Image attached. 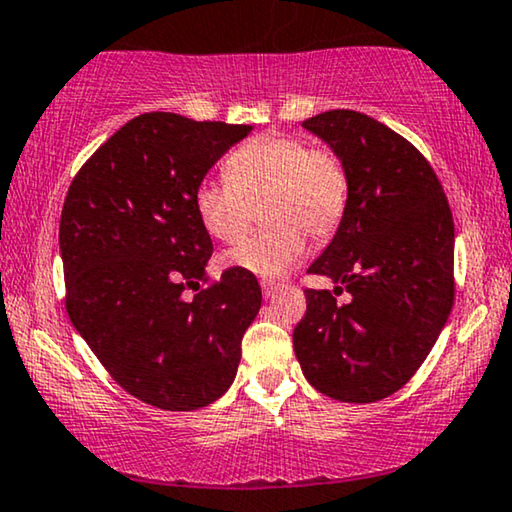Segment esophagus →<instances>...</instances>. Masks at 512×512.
<instances>
[{
    "label": "esophagus",
    "instance_id": "esophagus-1",
    "mask_svg": "<svg viewBox=\"0 0 512 512\" xmlns=\"http://www.w3.org/2000/svg\"><path fill=\"white\" fill-rule=\"evenodd\" d=\"M278 290H280L278 283H271V280H264V283H262V292H264L266 299H271Z\"/></svg>",
    "mask_w": 512,
    "mask_h": 512
}]
</instances>
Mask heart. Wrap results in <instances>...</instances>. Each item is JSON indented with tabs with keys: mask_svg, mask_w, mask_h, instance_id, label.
Wrapping results in <instances>:
<instances>
[{
	"mask_svg": "<svg viewBox=\"0 0 512 512\" xmlns=\"http://www.w3.org/2000/svg\"><path fill=\"white\" fill-rule=\"evenodd\" d=\"M225 181L204 178L194 187V211L213 239L236 243L248 234L255 206L269 227L227 255L234 269L276 280L306 253V234L327 241L348 211L350 176L329 148L292 134H259L225 162Z\"/></svg>",
	"mask_w": 512,
	"mask_h": 512,
	"instance_id": "obj_1",
	"label": "heart"
}]
</instances>
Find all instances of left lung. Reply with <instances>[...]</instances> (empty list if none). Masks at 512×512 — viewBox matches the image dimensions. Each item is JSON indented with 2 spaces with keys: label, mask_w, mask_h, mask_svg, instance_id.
Returning a JSON list of instances; mask_svg holds the SVG:
<instances>
[{
  "label": "left lung",
  "mask_w": 512,
  "mask_h": 512,
  "mask_svg": "<svg viewBox=\"0 0 512 512\" xmlns=\"http://www.w3.org/2000/svg\"><path fill=\"white\" fill-rule=\"evenodd\" d=\"M345 162L348 211L308 273L336 290H306L294 355L336 401L390 397L420 369L455 301V222L420 150L369 115L336 109L304 120ZM348 291V305L335 294Z\"/></svg>",
  "instance_id": "1"
}]
</instances>
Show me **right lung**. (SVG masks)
<instances>
[{"instance_id": "add662e5", "label": "right lung", "mask_w": 512, "mask_h": 512, "mask_svg": "<svg viewBox=\"0 0 512 512\" xmlns=\"http://www.w3.org/2000/svg\"><path fill=\"white\" fill-rule=\"evenodd\" d=\"M250 132L164 111L136 115L69 185L60 218L67 313L115 383L148 406H208L239 369L262 290L239 269L208 280L213 243L194 187ZM187 286L200 291L190 302Z\"/></svg>"}]
</instances>
